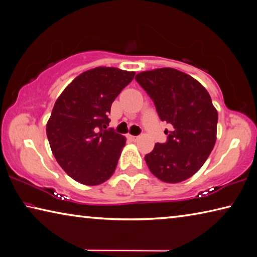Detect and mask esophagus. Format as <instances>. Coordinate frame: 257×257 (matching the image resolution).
Returning a JSON list of instances; mask_svg holds the SVG:
<instances>
[{
	"mask_svg": "<svg viewBox=\"0 0 257 257\" xmlns=\"http://www.w3.org/2000/svg\"><path fill=\"white\" fill-rule=\"evenodd\" d=\"M128 138H130V139H131V140H132V141H137V140H138V139H139V137H134V136H128Z\"/></svg>",
	"mask_w": 257,
	"mask_h": 257,
	"instance_id": "34e87169",
	"label": "esophagus"
}]
</instances>
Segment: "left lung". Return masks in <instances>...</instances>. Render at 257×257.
<instances>
[{
	"instance_id": "left-lung-1",
	"label": "left lung",
	"mask_w": 257,
	"mask_h": 257,
	"mask_svg": "<svg viewBox=\"0 0 257 257\" xmlns=\"http://www.w3.org/2000/svg\"><path fill=\"white\" fill-rule=\"evenodd\" d=\"M154 101L159 118L171 124L167 141L146 155L149 170L166 183L187 180L204 165L216 141L217 111L201 84L174 68L142 71L136 76Z\"/></svg>"
}]
</instances>
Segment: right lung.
Listing matches in <instances>:
<instances>
[{"label": "right lung", "instance_id": "add662e5", "mask_svg": "<svg viewBox=\"0 0 257 257\" xmlns=\"http://www.w3.org/2000/svg\"><path fill=\"white\" fill-rule=\"evenodd\" d=\"M134 75L96 67L78 75L54 103L46 136L58 164L77 182L98 186L115 172L126 139L107 128L108 115Z\"/></svg>", "mask_w": 257, "mask_h": 257}]
</instances>
